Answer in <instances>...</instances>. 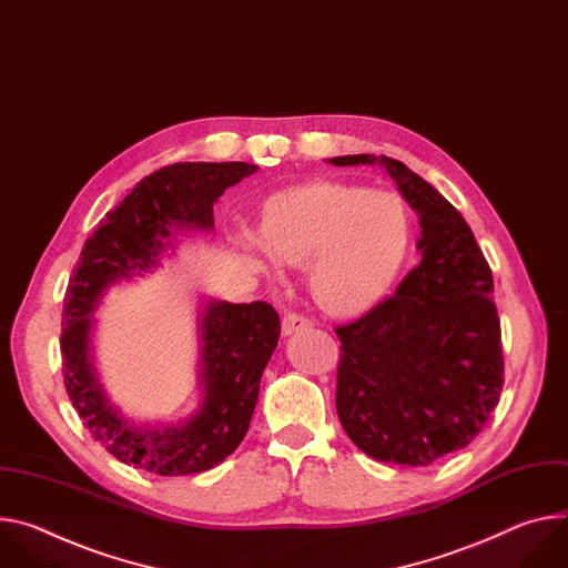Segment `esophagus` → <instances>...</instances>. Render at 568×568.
<instances>
[{
	"label": "esophagus",
	"mask_w": 568,
	"mask_h": 568,
	"mask_svg": "<svg viewBox=\"0 0 568 568\" xmlns=\"http://www.w3.org/2000/svg\"><path fill=\"white\" fill-rule=\"evenodd\" d=\"M311 326H313V320H307L305 315H298V313H287L283 317V335H292Z\"/></svg>",
	"instance_id": "1"
}]
</instances>
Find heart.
I'll return each instance as SVG.
<instances>
[{
    "instance_id": "obj_1",
    "label": "heart",
    "mask_w": 568,
    "mask_h": 568,
    "mask_svg": "<svg viewBox=\"0 0 568 568\" xmlns=\"http://www.w3.org/2000/svg\"><path fill=\"white\" fill-rule=\"evenodd\" d=\"M257 237L276 261L307 267V285L324 313L357 317L398 278L412 220L396 192L317 179L267 196Z\"/></svg>"
}]
</instances>
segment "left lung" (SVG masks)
<instances>
[{
    "mask_svg": "<svg viewBox=\"0 0 568 568\" xmlns=\"http://www.w3.org/2000/svg\"><path fill=\"white\" fill-rule=\"evenodd\" d=\"M383 165L419 213L422 263L339 339L335 405L351 442L378 462L428 467L469 446L503 392L494 276L474 231L428 181L396 159H331Z\"/></svg>",
    "mask_w": 568,
    "mask_h": 568,
    "instance_id": "1",
    "label": "left lung"
}]
</instances>
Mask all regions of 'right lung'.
<instances>
[{
	"mask_svg": "<svg viewBox=\"0 0 568 568\" xmlns=\"http://www.w3.org/2000/svg\"><path fill=\"white\" fill-rule=\"evenodd\" d=\"M255 170L248 163L168 165L144 176L83 244L63 305V383L92 439L129 467L190 476L224 462L248 430L281 317L265 301L211 303L203 320L201 409L183 426L146 430L129 426L101 396L88 363V313L109 283L156 265L170 231L213 226V201Z\"/></svg>",
	"mask_w": 568,
	"mask_h": 568,
	"instance_id": "1",
	"label": "right lung"
}]
</instances>
